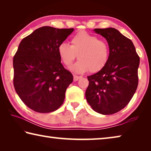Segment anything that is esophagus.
Instances as JSON below:
<instances>
[{
    "instance_id": "esophagus-1",
    "label": "esophagus",
    "mask_w": 151,
    "mask_h": 151,
    "mask_svg": "<svg viewBox=\"0 0 151 151\" xmlns=\"http://www.w3.org/2000/svg\"><path fill=\"white\" fill-rule=\"evenodd\" d=\"M82 76H77V75H74V81H77L78 79H80Z\"/></svg>"
}]
</instances>
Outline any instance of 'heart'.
<instances>
[{"label":"heart","instance_id":"obj_1","mask_svg":"<svg viewBox=\"0 0 151 151\" xmlns=\"http://www.w3.org/2000/svg\"><path fill=\"white\" fill-rule=\"evenodd\" d=\"M70 45L62 42L57 48L62 63L70 66L76 57L79 60L71 69L78 73H96L104 67L109 58V47L105 40L85 31L78 32L70 40Z\"/></svg>","mask_w":151,"mask_h":151}]
</instances>
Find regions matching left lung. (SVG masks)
Instances as JSON below:
<instances>
[{"label": "left lung", "mask_w": 151, "mask_h": 151, "mask_svg": "<svg viewBox=\"0 0 151 151\" xmlns=\"http://www.w3.org/2000/svg\"><path fill=\"white\" fill-rule=\"evenodd\" d=\"M107 40L109 58L98 73L87 76L85 96L94 111L112 114L126 106L137 88L140 58L131 40L114 28L95 29Z\"/></svg>", "instance_id": "obj_1"}]
</instances>
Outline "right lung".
<instances>
[{
    "mask_svg": "<svg viewBox=\"0 0 151 151\" xmlns=\"http://www.w3.org/2000/svg\"><path fill=\"white\" fill-rule=\"evenodd\" d=\"M74 29L42 27L21 40L13 58V84L18 95L34 111L57 110L73 81L60 63L57 48Z\"/></svg>",
    "mask_w": 151,
    "mask_h": 151,
    "instance_id": "add662e5",
    "label": "right lung"
}]
</instances>
